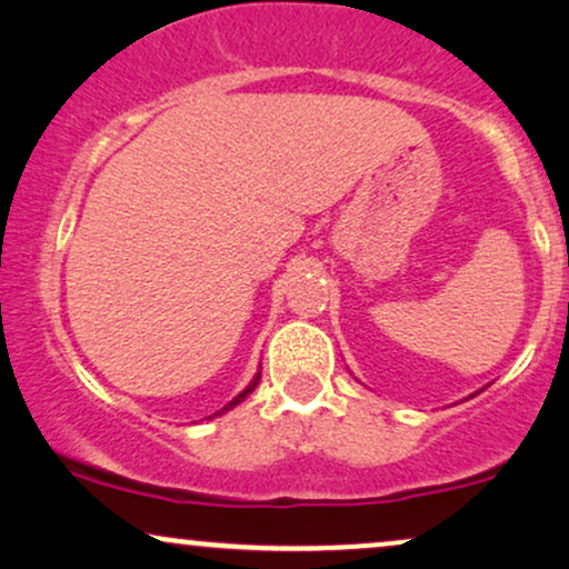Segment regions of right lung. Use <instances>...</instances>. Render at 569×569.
I'll return each instance as SVG.
<instances>
[{
	"mask_svg": "<svg viewBox=\"0 0 569 569\" xmlns=\"http://www.w3.org/2000/svg\"><path fill=\"white\" fill-rule=\"evenodd\" d=\"M258 380H261V371H258V375H256V377H252V382L248 385V388H244V390L240 392V396H237V398H234V401H229L227 406H223V409H221L219 413H223V411H229V409H234V406H237V403H240V401H244V398H248V396H250V392H252V390H256V385H258ZM219 413H213V417H219ZM208 419H210V417H208Z\"/></svg>",
	"mask_w": 569,
	"mask_h": 569,
	"instance_id": "right-lung-1",
	"label": "right lung"
}]
</instances>
